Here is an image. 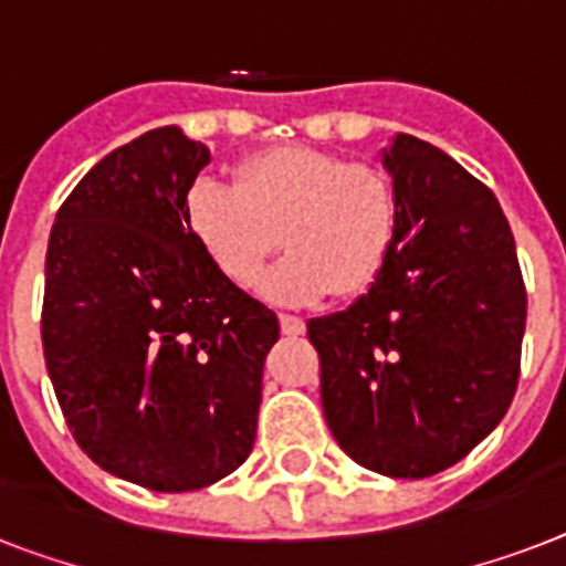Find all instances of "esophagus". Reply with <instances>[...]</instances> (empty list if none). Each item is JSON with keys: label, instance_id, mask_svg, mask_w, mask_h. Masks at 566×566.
I'll return each mask as SVG.
<instances>
[{"label": "esophagus", "instance_id": "1", "mask_svg": "<svg viewBox=\"0 0 566 566\" xmlns=\"http://www.w3.org/2000/svg\"><path fill=\"white\" fill-rule=\"evenodd\" d=\"M279 326H282L284 335L296 337V335H302V332H305V319L293 317V314H282V317H279Z\"/></svg>", "mask_w": 566, "mask_h": 566}]
</instances>
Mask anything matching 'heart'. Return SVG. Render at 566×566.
I'll return each mask as SVG.
<instances>
[{
  "label": "heart",
  "mask_w": 566,
  "mask_h": 566,
  "mask_svg": "<svg viewBox=\"0 0 566 566\" xmlns=\"http://www.w3.org/2000/svg\"><path fill=\"white\" fill-rule=\"evenodd\" d=\"M185 222L208 264L249 287L273 249L291 255L258 282L279 305H305L335 291H370L394 252L399 199L387 172L311 146H279L249 158L238 185L202 176L185 199Z\"/></svg>",
  "instance_id": "obj_1"
}]
</instances>
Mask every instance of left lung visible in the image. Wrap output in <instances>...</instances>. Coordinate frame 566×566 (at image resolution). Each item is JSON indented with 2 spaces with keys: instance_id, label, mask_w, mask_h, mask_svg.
<instances>
[{
  "instance_id": "8db88e82",
  "label": "left lung",
  "mask_w": 566,
  "mask_h": 566,
  "mask_svg": "<svg viewBox=\"0 0 566 566\" xmlns=\"http://www.w3.org/2000/svg\"><path fill=\"white\" fill-rule=\"evenodd\" d=\"M399 229L370 291L308 319L323 413L346 455L426 479L482 443L509 411L526 287L500 202L443 149L394 135L381 149Z\"/></svg>"
}]
</instances>
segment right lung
I'll return each mask as SVG.
<instances>
[{
  "instance_id": "right-lung-1",
  "label": "right lung",
  "mask_w": 566,
  "mask_h": 566,
  "mask_svg": "<svg viewBox=\"0 0 566 566\" xmlns=\"http://www.w3.org/2000/svg\"><path fill=\"white\" fill-rule=\"evenodd\" d=\"M211 164L179 126L105 155L55 217L46 249L43 355L75 443L117 479L199 491L252 452L266 305L226 282L185 222Z\"/></svg>"
}]
</instances>
